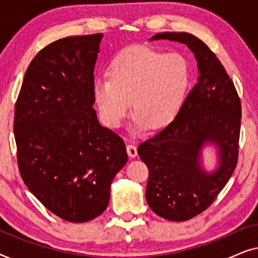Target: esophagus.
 <instances>
[{"label": "esophagus", "instance_id": "esophagus-1", "mask_svg": "<svg viewBox=\"0 0 258 258\" xmlns=\"http://www.w3.org/2000/svg\"><path fill=\"white\" fill-rule=\"evenodd\" d=\"M126 153H128L129 157H136L137 156V148L134 146V144H129V146H126Z\"/></svg>", "mask_w": 258, "mask_h": 258}]
</instances>
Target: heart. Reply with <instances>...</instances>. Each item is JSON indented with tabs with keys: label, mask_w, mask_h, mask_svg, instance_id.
I'll list each match as a JSON object with an SVG mask.
<instances>
[{
	"label": "heart",
	"mask_w": 258,
	"mask_h": 258,
	"mask_svg": "<svg viewBox=\"0 0 258 258\" xmlns=\"http://www.w3.org/2000/svg\"><path fill=\"white\" fill-rule=\"evenodd\" d=\"M191 74L185 57L177 52L134 45L111 59L108 79L94 84L93 96L102 122L119 128L130 112L137 130L162 129L178 114L188 93Z\"/></svg>",
	"instance_id": "obj_1"
}]
</instances>
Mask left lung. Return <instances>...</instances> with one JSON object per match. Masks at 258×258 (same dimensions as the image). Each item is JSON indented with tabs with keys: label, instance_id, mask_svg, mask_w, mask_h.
Listing matches in <instances>:
<instances>
[{
	"label": "left lung",
	"instance_id": "obj_1",
	"mask_svg": "<svg viewBox=\"0 0 258 258\" xmlns=\"http://www.w3.org/2000/svg\"><path fill=\"white\" fill-rule=\"evenodd\" d=\"M186 44L200 76L174 121L139 146L149 169L146 199L150 209L169 221L182 222L203 213L216 200L237 164L241 101L234 82L208 45L188 33H160L150 41ZM206 143L218 147L220 164L214 173L200 165Z\"/></svg>",
	"mask_w": 258,
	"mask_h": 258
}]
</instances>
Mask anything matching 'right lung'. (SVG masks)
<instances>
[{
    "label": "right lung",
    "mask_w": 258,
    "mask_h": 258,
    "mask_svg": "<svg viewBox=\"0 0 258 258\" xmlns=\"http://www.w3.org/2000/svg\"><path fill=\"white\" fill-rule=\"evenodd\" d=\"M103 35L69 36L40 50L15 104L19 170L27 188L62 220L83 223L107 209L128 161L117 134L94 105V68Z\"/></svg>",
    "instance_id": "right-lung-1"
}]
</instances>
